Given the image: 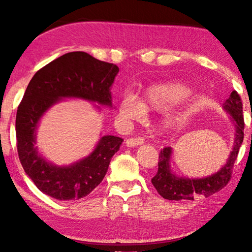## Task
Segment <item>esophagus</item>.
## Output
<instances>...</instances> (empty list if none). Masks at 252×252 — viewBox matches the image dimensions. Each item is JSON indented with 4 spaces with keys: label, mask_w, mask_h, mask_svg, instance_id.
I'll use <instances>...</instances> for the list:
<instances>
[{
    "label": "esophagus",
    "mask_w": 252,
    "mask_h": 252,
    "mask_svg": "<svg viewBox=\"0 0 252 252\" xmlns=\"http://www.w3.org/2000/svg\"><path fill=\"white\" fill-rule=\"evenodd\" d=\"M144 140L143 138H141V136H138V138H130L127 139L126 143L127 147H136V146H141V144H143Z\"/></svg>",
    "instance_id": "esophagus-1"
}]
</instances>
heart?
Here are the masks:
<instances>
[{"instance_id": "obj_1", "label": "heart", "mask_w": 252, "mask_h": 252, "mask_svg": "<svg viewBox=\"0 0 252 252\" xmlns=\"http://www.w3.org/2000/svg\"><path fill=\"white\" fill-rule=\"evenodd\" d=\"M190 89L181 82H169L152 85L144 92L140 103L134 97L126 96L119 104V114L123 120H139L144 111H161L171 108L189 95ZM179 121L176 114H169L164 119L165 126H173Z\"/></svg>"}]
</instances>
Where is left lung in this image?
Listing matches in <instances>:
<instances>
[{
  "label": "left lung",
  "instance_id": "left-lung-1",
  "mask_svg": "<svg viewBox=\"0 0 252 252\" xmlns=\"http://www.w3.org/2000/svg\"><path fill=\"white\" fill-rule=\"evenodd\" d=\"M224 109L231 114L232 121L236 126V139H234L233 151L230 155L228 162L218 172L210 177L202 179L180 178L171 172L170 169V157L172 149L170 147L161 150L158 162V172L151 179L153 187L162 198L168 200H193L197 194L209 197L218 192L228 185L232 177V169L239 153V149L244 141L245 121L242 116V101L237 91H232L229 99L225 101Z\"/></svg>",
  "mask_w": 252,
  "mask_h": 252
}]
</instances>
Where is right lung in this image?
<instances>
[{"instance_id": "right-lung-1", "label": "right lung", "mask_w": 252, "mask_h": 252, "mask_svg": "<svg viewBox=\"0 0 252 252\" xmlns=\"http://www.w3.org/2000/svg\"><path fill=\"white\" fill-rule=\"evenodd\" d=\"M118 72L113 63L76 51L53 60L30 81L16 112V147L25 173L43 193L58 200H78L103 180L122 138L102 136L85 159L69 167H57L37 153L35 130L46 110L62 97H80L111 106L110 88Z\"/></svg>"}]
</instances>
